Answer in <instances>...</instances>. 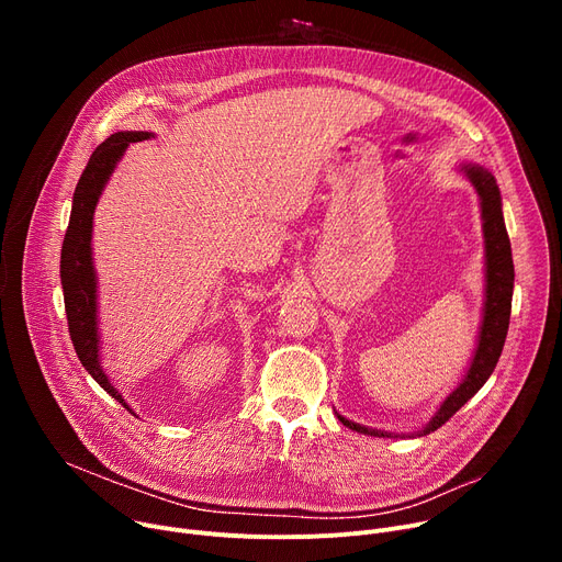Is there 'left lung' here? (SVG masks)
Wrapping results in <instances>:
<instances>
[{
    "label": "left lung",
    "instance_id": "left-lung-1",
    "mask_svg": "<svg viewBox=\"0 0 562 562\" xmlns=\"http://www.w3.org/2000/svg\"><path fill=\"white\" fill-rule=\"evenodd\" d=\"M471 187L476 189L481 200V221H483V239H485V301H483V318L479 328L476 350L471 356V362L458 382V387L441 401L430 422L415 430V432H390L378 430L362 424L346 419L339 412H335L337 419L356 432H364L371 437H424L437 430L441 424H447L456 412L474 396L492 375L501 350H504L508 323H510V307H513V286H515V266H513V250L508 229L504 223V210H501V191L496 187L494 175L479 166V164H460L458 168Z\"/></svg>",
    "mask_w": 562,
    "mask_h": 562
}]
</instances>
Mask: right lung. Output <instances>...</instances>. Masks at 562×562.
<instances>
[{"label": "right lung", "instance_id": "1", "mask_svg": "<svg viewBox=\"0 0 562 562\" xmlns=\"http://www.w3.org/2000/svg\"><path fill=\"white\" fill-rule=\"evenodd\" d=\"M153 132H115L104 143L95 147L88 159L75 195L72 212L61 248V284L64 303L68 314L70 339L77 350V358L83 369L93 375L98 385L111 394L117 403H123L132 415L134 409L125 403L123 394L113 387V382L102 369L100 358V321H98V273L93 263V216L100 195L109 182L117 161L123 159L130 143L153 138Z\"/></svg>", "mask_w": 562, "mask_h": 562}]
</instances>
